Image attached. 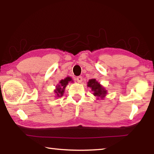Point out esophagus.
<instances>
[{"instance_id": "obj_1", "label": "esophagus", "mask_w": 154, "mask_h": 154, "mask_svg": "<svg viewBox=\"0 0 154 154\" xmlns=\"http://www.w3.org/2000/svg\"><path fill=\"white\" fill-rule=\"evenodd\" d=\"M76 80H77V81L78 83H80L82 82L83 78H82V77H81V76H79V77H77L76 78Z\"/></svg>"}]
</instances>
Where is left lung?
<instances>
[{
    "label": "left lung",
    "mask_w": 154,
    "mask_h": 154,
    "mask_svg": "<svg viewBox=\"0 0 154 154\" xmlns=\"http://www.w3.org/2000/svg\"><path fill=\"white\" fill-rule=\"evenodd\" d=\"M87 87L91 89V91H93V94L94 96L97 97V99H104L107 94V90H106L102 85L95 79H90L87 82Z\"/></svg>",
    "instance_id": "8db88e82"
}]
</instances>
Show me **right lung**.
<instances>
[{
  "label": "right lung",
  "mask_w": 154,
  "mask_h": 154,
  "mask_svg": "<svg viewBox=\"0 0 154 154\" xmlns=\"http://www.w3.org/2000/svg\"><path fill=\"white\" fill-rule=\"evenodd\" d=\"M69 82H73V81L72 80V78L69 76L65 78L64 79H61L59 82V84L55 87V89L54 90L55 97H60L63 95L65 87H66V86Z\"/></svg>",
  "instance_id": "right-lung-1"
}]
</instances>
